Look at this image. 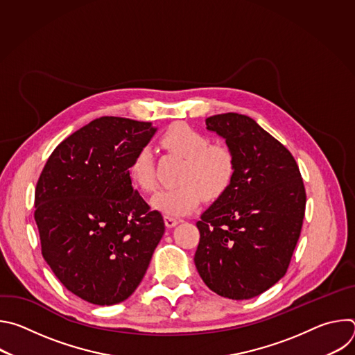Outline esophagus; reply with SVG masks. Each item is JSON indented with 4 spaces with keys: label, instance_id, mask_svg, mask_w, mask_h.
I'll return each mask as SVG.
<instances>
[{
    "label": "esophagus",
    "instance_id": "34e87169",
    "mask_svg": "<svg viewBox=\"0 0 355 355\" xmlns=\"http://www.w3.org/2000/svg\"><path fill=\"white\" fill-rule=\"evenodd\" d=\"M164 222H166V226L167 227H174L178 222H180V219H177V218H173V216H164Z\"/></svg>",
    "mask_w": 355,
    "mask_h": 355
}]
</instances>
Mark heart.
<instances>
[{
	"label": "heart",
	"mask_w": 355,
	"mask_h": 355,
	"mask_svg": "<svg viewBox=\"0 0 355 355\" xmlns=\"http://www.w3.org/2000/svg\"><path fill=\"white\" fill-rule=\"evenodd\" d=\"M162 146L185 159L178 185L159 191L151 205L167 216H180L193 211L204 195L207 199L219 198L232 184L236 171V157L226 144L212 143V139L185 122L170 125L160 137ZM132 182L144 192L157 187L153 151L143 146L129 163Z\"/></svg>",
	"instance_id": "b5f03b06"
}]
</instances>
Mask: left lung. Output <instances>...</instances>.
<instances>
[{
	"instance_id": "8db88e82",
	"label": "left lung",
	"mask_w": 355,
	"mask_h": 355,
	"mask_svg": "<svg viewBox=\"0 0 355 355\" xmlns=\"http://www.w3.org/2000/svg\"><path fill=\"white\" fill-rule=\"evenodd\" d=\"M236 157L229 188L196 222L195 266L215 293L254 297L286 272L306 207L305 185L291 151L250 116L207 118Z\"/></svg>"
}]
</instances>
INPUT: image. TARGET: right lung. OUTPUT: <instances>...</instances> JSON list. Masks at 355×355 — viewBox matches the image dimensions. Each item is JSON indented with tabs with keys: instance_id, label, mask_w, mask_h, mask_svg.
<instances>
[{
	"instance_id": "add662e5",
	"label": "right lung",
	"mask_w": 355,
	"mask_h": 355,
	"mask_svg": "<svg viewBox=\"0 0 355 355\" xmlns=\"http://www.w3.org/2000/svg\"><path fill=\"white\" fill-rule=\"evenodd\" d=\"M156 128L103 116L64 139L35 189L42 256L59 281L99 306L128 299L141 282L164 220L133 189L129 163Z\"/></svg>"
}]
</instances>
